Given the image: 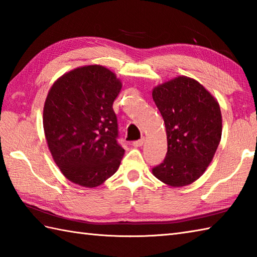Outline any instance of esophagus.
Listing matches in <instances>:
<instances>
[{"mask_svg": "<svg viewBox=\"0 0 257 257\" xmlns=\"http://www.w3.org/2000/svg\"><path fill=\"white\" fill-rule=\"evenodd\" d=\"M146 143V138L143 137L141 139H139L138 141H134V147H137V148H140V147H143L144 144Z\"/></svg>", "mask_w": 257, "mask_h": 257, "instance_id": "obj_1", "label": "esophagus"}]
</instances>
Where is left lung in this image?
I'll list each match as a JSON object with an SVG mask.
<instances>
[{
  "instance_id": "left-lung-1",
  "label": "left lung",
  "mask_w": 257,
  "mask_h": 257,
  "mask_svg": "<svg viewBox=\"0 0 257 257\" xmlns=\"http://www.w3.org/2000/svg\"><path fill=\"white\" fill-rule=\"evenodd\" d=\"M166 125L168 151L152 174L172 188L196 181L213 160L222 136L221 108L198 80L178 76L152 89Z\"/></svg>"
}]
</instances>
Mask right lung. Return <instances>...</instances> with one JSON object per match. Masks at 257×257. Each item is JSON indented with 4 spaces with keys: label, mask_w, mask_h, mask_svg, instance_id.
<instances>
[{
    "label": "right lung",
    "mask_w": 257,
    "mask_h": 257,
    "mask_svg": "<svg viewBox=\"0 0 257 257\" xmlns=\"http://www.w3.org/2000/svg\"><path fill=\"white\" fill-rule=\"evenodd\" d=\"M122 88L116 74L86 65L58 77L43 109V127L54 161L70 182L96 188L116 173L124 154L117 143L112 103Z\"/></svg>",
    "instance_id": "1"
}]
</instances>
